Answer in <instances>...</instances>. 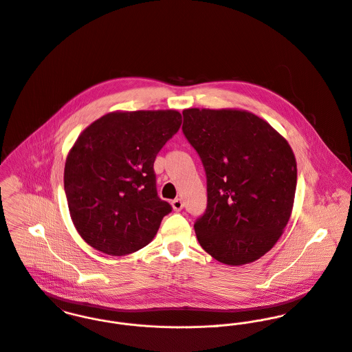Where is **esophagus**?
Wrapping results in <instances>:
<instances>
[{
	"label": "esophagus",
	"instance_id": "1",
	"mask_svg": "<svg viewBox=\"0 0 352 352\" xmlns=\"http://www.w3.org/2000/svg\"><path fill=\"white\" fill-rule=\"evenodd\" d=\"M171 206H173V209H174L175 212H179V210L184 208V202H182L181 198H177V199H174V201L171 202Z\"/></svg>",
	"mask_w": 352,
	"mask_h": 352
}]
</instances>
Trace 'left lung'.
Segmentation results:
<instances>
[{
	"label": "left lung",
	"instance_id": "1",
	"mask_svg": "<svg viewBox=\"0 0 352 352\" xmlns=\"http://www.w3.org/2000/svg\"><path fill=\"white\" fill-rule=\"evenodd\" d=\"M184 133L202 160L208 206L195 224L201 247L228 266L255 262L287 226L297 162L287 140L243 109L190 108Z\"/></svg>",
	"mask_w": 352,
	"mask_h": 352
}]
</instances>
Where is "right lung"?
I'll list each match as a JSON object with an SVG mask.
<instances>
[{
    "label": "right lung",
    "instance_id": "obj_1",
    "mask_svg": "<svg viewBox=\"0 0 352 352\" xmlns=\"http://www.w3.org/2000/svg\"><path fill=\"white\" fill-rule=\"evenodd\" d=\"M178 111H115L86 126L69 151L72 221L93 248L122 256L146 247L171 206L157 193L154 162L178 132Z\"/></svg>",
    "mask_w": 352,
    "mask_h": 352
}]
</instances>
